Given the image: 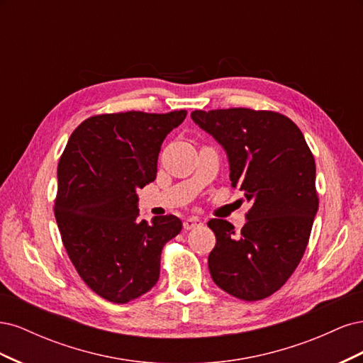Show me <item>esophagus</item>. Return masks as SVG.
<instances>
[{"mask_svg": "<svg viewBox=\"0 0 363 363\" xmlns=\"http://www.w3.org/2000/svg\"><path fill=\"white\" fill-rule=\"evenodd\" d=\"M201 224H203V221L199 216H189V218L184 219L183 227H184V230H191V228H195V227H199Z\"/></svg>", "mask_w": 363, "mask_h": 363, "instance_id": "34e87169", "label": "esophagus"}]
</instances>
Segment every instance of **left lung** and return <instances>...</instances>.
<instances>
[{"label":"left lung","instance_id":"8db88e82","mask_svg":"<svg viewBox=\"0 0 363 363\" xmlns=\"http://www.w3.org/2000/svg\"><path fill=\"white\" fill-rule=\"evenodd\" d=\"M191 118L225 150L230 182L251 204L239 233L225 219L207 223L216 236L208 271L236 298H267L292 276L309 242L318 212L312 151L301 130L277 112L238 107Z\"/></svg>","mask_w":363,"mask_h":363}]
</instances>
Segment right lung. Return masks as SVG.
<instances>
[{"mask_svg": "<svg viewBox=\"0 0 363 363\" xmlns=\"http://www.w3.org/2000/svg\"><path fill=\"white\" fill-rule=\"evenodd\" d=\"M186 111L96 115L77 127L57 167L54 215L79 276L104 300L124 304L159 280L174 215L140 219L136 189L155 182L162 142Z\"/></svg>", "mask_w": 363, "mask_h": 363, "instance_id": "add662e5", "label": "right lung"}]
</instances>
